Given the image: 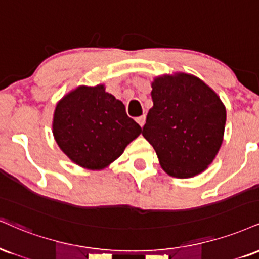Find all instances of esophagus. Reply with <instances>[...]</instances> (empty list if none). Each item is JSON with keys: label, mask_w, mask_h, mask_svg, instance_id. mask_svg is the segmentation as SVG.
<instances>
[{"label": "esophagus", "mask_w": 259, "mask_h": 259, "mask_svg": "<svg viewBox=\"0 0 259 259\" xmlns=\"http://www.w3.org/2000/svg\"><path fill=\"white\" fill-rule=\"evenodd\" d=\"M136 121H138L139 125L142 127V126H143V124H145V121H146V116H145V114H143V116H141V117H138V118H136Z\"/></svg>", "instance_id": "esophagus-1"}]
</instances>
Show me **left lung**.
I'll return each instance as SVG.
<instances>
[{
    "mask_svg": "<svg viewBox=\"0 0 259 259\" xmlns=\"http://www.w3.org/2000/svg\"><path fill=\"white\" fill-rule=\"evenodd\" d=\"M153 107L142 135L170 176L193 177L212 163L222 145L226 108L210 87L191 74L152 83Z\"/></svg>",
    "mask_w": 259,
    "mask_h": 259,
    "instance_id": "left-lung-1",
    "label": "left lung"
}]
</instances>
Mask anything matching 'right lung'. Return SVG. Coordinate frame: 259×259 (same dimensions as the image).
Returning <instances> with one entry per match:
<instances>
[{
	"instance_id": "1",
	"label": "right lung",
	"mask_w": 259,
	"mask_h": 259,
	"mask_svg": "<svg viewBox=\"0 0 259 259\" xmlns=\"http://www.w3.org/2000/svg\"><path fill=\"white\" fill-rule=\"evenodd\" d=\"M141 133L125 106L104 85L79 87L55 108L53 134L61 151L79 166L101 170Z\"/></svg>"
}]
</instances>
